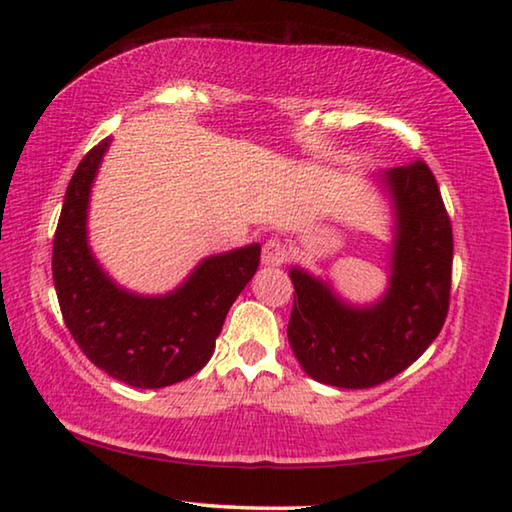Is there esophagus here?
I'll list each match as a JSON object with an SVG mask.
<instances>
[{
  "label": "esophagus",
  "instance_id": "esophagus-1",
  "mask_svg": "<svg viewBox=\"0 0 512 512\" xmlns=\"http://www.w3.org/2000/svg\"><path fill=\"white\" fill-rule=\"evenodd\" d=\"M289 250L280 239H269L262 248V264L264 266H282L287 262Z\"/></svg>",
  "mask_w": 512,
  "mask_h": 512
}]
</instances>
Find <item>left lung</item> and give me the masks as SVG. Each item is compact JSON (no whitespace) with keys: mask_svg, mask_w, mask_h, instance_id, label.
Instances as JSON below:
<instances>
[{"mask_svg":"<svg viewBox=\"0 0 512 512\" xmlns=\"http://www.w3.org/2000/svg\"><path fill=\"white\" fill-rule=\"evenodd\" d=\"M380 180L394 205L385 296L355 307L328 282L298 266L289 271V344L307 376L332 387L367 389L394 378L435 342L449 312L453 234L435 175L424 161H412Z\"/></svg>","mask_w":512,"mask_h":512,"instance_id":"1","label":"left lung"}]
</instances>
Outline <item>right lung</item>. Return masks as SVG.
<instances>
[{"instance_id": "obj_1", "label": "right lung", "mask_w": 512, "mask_h": 512, "mask_svg": "<svg viewBox=\"0 0 512 512\" xmlns=\"http://www.w3.org/2000/svg\"><path fill=\"white\" fill-rule=\"evenodd\" d=\"M109 139L81 159L54 232L52 275L63 321L81 351L111 378L141 389L168 387L209 362L227 310L259 266V243L212 255L166 296L118 287L88 248L91 186Z\"/></svg>"}]
</instances>
